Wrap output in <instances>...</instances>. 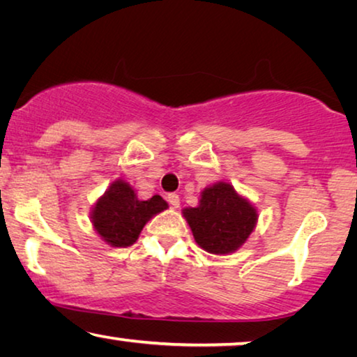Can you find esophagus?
I'll list each match as a JSON object with an SVG mask.
<instances>
[{
  "label": "esophagus",
  "mask_w": 357,
  "mask_h": 357,
  "mask_svg": "<svg viewBox=\"0 0 357 357\" xmlns=\"http://www.w3.org/2000/svg\"><path fill=\"white\" fill-rule=\"evenodd\" d=\"M167 200H168V204L173 206V208H178L179 206V195L178 194H168Z\"/></svg>",
  "instance_id": "esophagus-1"
}]
</instances>
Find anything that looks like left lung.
I'll return each mask as SVG.
<instances>
[{
	"mask_svg": "<svg viewBox=\"0 0 357 357\" xmlns=\"http://www.w3.org/2000/svg\"><path fill=\"white\" fill-rule=\"evenodd\" d=\"M195 242L205 252L227 255L247 242L258 221V211L227 183L205 188L199 205L183 210Z\"/></svg>",
	"mask_w": 357,
	"mask_h": 357,
	"instance_id": "8db88e82",
	"label": "left lung"
}]
</instances>
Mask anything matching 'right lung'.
Instances as JSON below:
<instances>
[{"instance_id":"right-lung-1","label":"right lung","mask_w":357,"mask_h":357,"mask_svg":"<svg viewBox=\"0 0 357 357\" xmlns=\"http://www.w3.org/2000/svg\"><path fill=\"white\" fill-rule=\"evenodd\" d=\"M167 208L168 204L160 195L139 200L130 184L116 179L94 204L91 221L94 231L110 247H130L137 241L146 222Z\"/></svg>"}]
</instances>
